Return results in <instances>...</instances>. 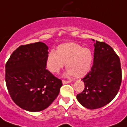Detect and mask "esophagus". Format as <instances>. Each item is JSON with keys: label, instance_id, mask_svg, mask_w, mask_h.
<instances>
[{"label": "esophagus", "instance_id": "obj_1", "mask_svg": "<svg viewBox=\"0 0 127 127\" xmlns=\"http://www.w3.org/2000/svg\"><path fill=\"white\" fill-rule=\"evenodd\" d=\"M70 81H66V80H63V84H67V83H70Z\"/></svg>", "mask_w": 127, "mask_h": 127}]
</instances>
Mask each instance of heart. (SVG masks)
I'll use <instances>...</instances> for the list:
<instances>
[{"label":"heart","mask_w":127,"mask_h":127,"mask_svg":"<svg viewBox=\"0 0 127 127\" xmlns=\"http://www.w3.org/2000/svg\"><path fill=\"white\" fill-rule=\"evenodd\" d=\"M93 60L91 50L75 42H66L59 45L56 52H49L46 59L47 68L52 73H58L64 66L68 69L67 76L79 78L89 72Z\"/></svg>","instance_id":"b5f03b06"}]
</instances>
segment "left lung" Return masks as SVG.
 <instances>
[{
  "label": "left lung",
  "mask_w": 127,
  "mask_h": 127,
  "mask_svg": "<svg viewBox=\"0 0 127 127\" xmlns=\"http://www.w3.org/2000/svg\"><path fill=\"white\" fill-rule=\"evenodd\" d=\"M94 47V64L82 79L83 91L77 95L78 101L88 109L101 108L109 103L118 93L122 81L120 57L112 48L97 40Z\"/></svg>",
  "instance_id": "1"
}]
</instances>
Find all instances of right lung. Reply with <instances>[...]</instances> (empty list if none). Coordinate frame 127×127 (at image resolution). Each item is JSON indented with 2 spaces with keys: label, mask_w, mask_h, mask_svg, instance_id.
<instances>
[{
  "label": "right lung",
  "mask_w": 127,
  "mask_h": 127,
  "mask_svg": "<svg viewBox=\"0 0 127 127\" xmlns=\"http://www.w3.org/2000/svg\"><path fill=\"white\" fill-rule=\"evenodd\" d=\"M48 48L41 42L21 45L6 64V87L16 105L30 112L48 107L58 96L62 81L46 69Z\"/></svg>",
  "instance_id": "1"
}]
</instances>
